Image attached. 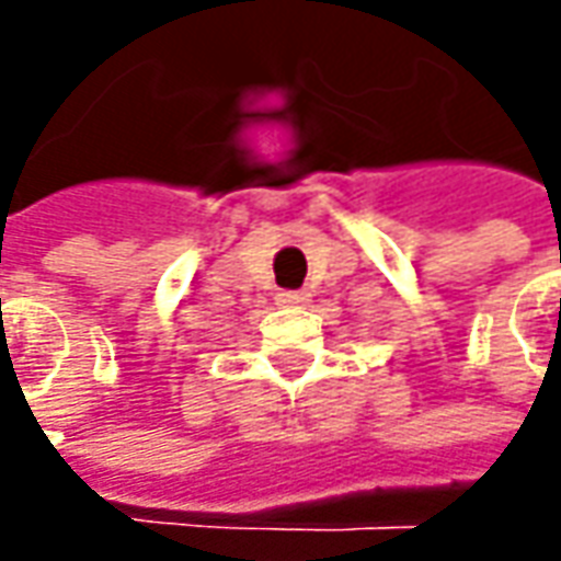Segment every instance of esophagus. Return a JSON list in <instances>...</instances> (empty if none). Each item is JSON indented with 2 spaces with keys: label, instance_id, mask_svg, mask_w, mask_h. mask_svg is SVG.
Here are the masks:
<instances>
[{
  "label": "esophagus",
  "instance_id": "34e87169",
  "mask_svg": "<svg viewBox=\"0 0 561 561\" xmlns=\"http://www.w3.org/2000/svg\"><path fill=\"white\" fill-rule=\"evenodd\" d=\"M277 302H280V306H302V302H306V293H302V290H280V293H277Z\"/></svg>",
  "mask_w": 561,
  "mask_h": 561
}]
</instances>
